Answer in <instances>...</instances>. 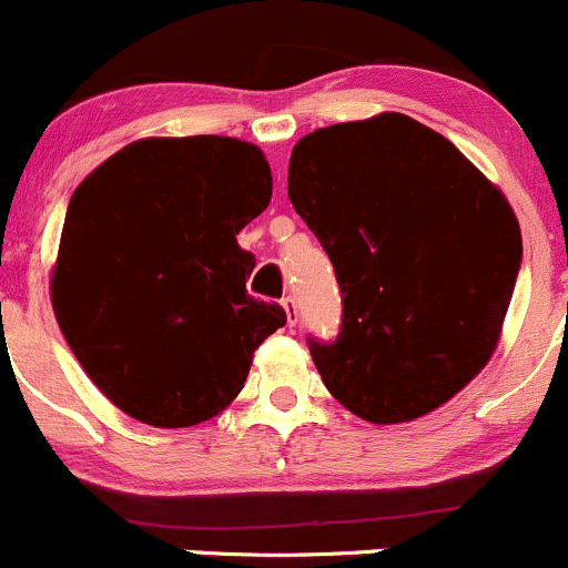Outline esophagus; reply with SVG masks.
Wrapping results in <instances>:
<instances>
[{
	"instance_id": "34e87169",
	"label": "esophagus",
	"mask_w": 568,
	"mask_h": 568,
	"mask_svg": "<svg viewBox=\"0 0 568 568\" xmlns=\"http://www.w3.org/2000/svg\"><path fill=\"white\" fill-rule=\"evenodd\" d=\"M282 306H284V312H286V325H290V328H295L297 325V303H295V297H284L282 301Z\"/></svg>"
}]
</instances>
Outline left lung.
Segmentation results:
<instances>
[{"label": "left lung", "instance_id": "left-lung-1", "mask_svg": "<svg viewBox=\"0 0 568 568\" xmlns=\"http://www.w3.org/2000/svg\"><path fill=\"white\" fill-rule=\"evenodd\" d=\"M290 201L342 290V334L312 342L325 389L397 425L445 406L503 334L521 232L503 190L403 112L334 123L290 156Z\"/></svg>", "mask_w": 568, "mask_h": 568}]
</instances>
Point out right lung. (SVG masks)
Wrapping results in <instances>:
<instances>
[{"label":"right lung","mask_w":568,"mask_h":568,"mask_svg":"<svg viewBox=\"0 0 568 568\" xmlns=\"http://www.w3.org/2000/svg\"><path fill=\"white\" fill-rule=\"evenodd\" d=\"M271 195L260 145L221 134L134 140L74 190L49 295L77 362L129 417L212 419L286 323L245 292L256 260L237 245Z\"/></svg>","instance_id":"1"}]
</instances>
